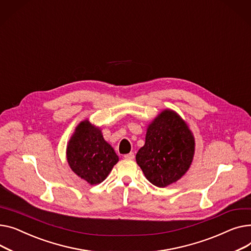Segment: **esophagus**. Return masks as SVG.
I'll list each match as a JSON object with an SVG mask.
<instances>
[{
  "instance_id": "obj_1",
  "label": "esophagus",
  "mask_w": 251,
  "mask_h": 251,
  "mask_svg": "<svg viewBox=\"0 0 251 251\" xmlns=\"http://www.w3.org/2000/svg\"><path fill=\"white\" fill-rule=\"evenodd\" d=\"M124 158L125 159H134L135 158V154L134 153H132V152H130V153H128V154H126L125 156H124Z\"/></svg>"
}]
</instances>
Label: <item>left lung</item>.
Wrapping results in <instances>:
<instances>
[{
	"label": "left lung",
	"mask_w": 251,
	"mask_h": 251,
	"mask_svg": "<svg viewBox=\"0 0 251 251\" xmlns=\"http://www.w3.org/2000/svg\"><path fill=\"white\" fill-rule=\"evenodd\" d=\"M195 153V140L181 117L164 110L149 126L145 145L136 156L146 178L165 187L188 170Z\"/></svg>",
	"instance_id": "obj_1"
}]
</instances>
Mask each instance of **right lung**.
Listing matches in <instances>:
<instances>
[{
	"instance_id": "1",
	"label": "right lung",
	"mask_w": 251,
	"mask_h": 251,
	"mask_svg": "<svg viewBox=\"0 0 251 251\" xmlns=\"http://www.w3.org/2000/svg\"><path fill=\"white\" fill-rule=\"evenodd\" d=\"M67 159L71 169L90 184L104 180L119 161L112 147L102 137L99 128L82 122L69 142Z\"/></svg>"
}]
</instances>
